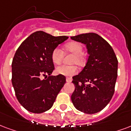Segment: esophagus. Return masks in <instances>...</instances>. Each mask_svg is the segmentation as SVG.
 <instances>
[{
    "label": "esophagus",
    "mask_w": 131,
    "mask_h": 131,
    "mask_svg": "<svg viewBox=\"0 0 131 131\" xmlns=\"http://www.w3.org/2000/svg\"><path fill=\"white\" fill-rule=\"evenodd\" d=\"M66 80H67V83H71V82L72 81V78H66Z\"/></svg>",
    "instance_id": "esophagus-1"
}]
</instances>
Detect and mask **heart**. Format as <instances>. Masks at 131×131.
Segmentation results:
<instances>
[{"mask_svg": "<svg viewBox=\"0 0 131 131\" xmlns=\"http://www.w3.org/2000/svg\"><path fill=\"white\" fill-rule=\"evenodd\" d=\"M67 51L73 53V57L71 60V63H75L78 65H82L84 63V57L83 56V47L82 44L76 41H71L67 43L64 46ZM64 57V53L60 48L56 47L51 53V60L55 64H60ZM77 72V68L74 65L59 66L56 69V73L58 74L67 76H71Z\"/></svg>", "mask_w": 131, "mask_h": 131, "instance_id": "obj_1", "label": "heart"}]
</instances>
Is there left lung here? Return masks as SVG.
Returning <instances> with one entry per match:
<instances>
[{
	"mask_svg": "<svg viewBox=\"0 0 131 131\" xmlns=\"http://www.w3.org/2000/svg\"><path fill=\"white\" fill-rule=\"evenodd\" d=\"M71 39L85 44L89 54L85 67L73 77L71 101L80 112L94 114L102 110L114 94L118 60L111 46L97 34H81Z\"/></svg>",
	"mask_w": 131,
	"mask_h": 131,
	"instance_id": "left-lung-1",
	"label": "left lung"
}]
</instances>
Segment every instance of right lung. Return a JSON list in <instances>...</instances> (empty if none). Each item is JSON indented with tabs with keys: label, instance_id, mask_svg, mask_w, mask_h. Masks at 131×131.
Segmentation results:
<instances>
[{
	"label": "right lung",
	"instance_id": "add662e5",
	"mask_svg": "<svg viewBox=\"0 0 131 131\" xmlns=\"http://www.w3.org/2000/svg\"><path fill=\"white\" fill-rule=\"evenodd\" d=\"M67 39L37 31L16 50L12 64V83L19 102L29 112L41 113L51 109L65 84L64 75H51L55 69L51 53ZM47 75V79L41 80Z\"/></svg>",
	"mask_w": 131,
	"mask_h": 131
}]
</instances>
